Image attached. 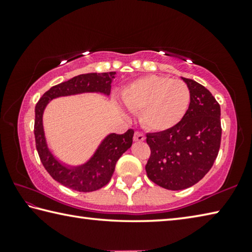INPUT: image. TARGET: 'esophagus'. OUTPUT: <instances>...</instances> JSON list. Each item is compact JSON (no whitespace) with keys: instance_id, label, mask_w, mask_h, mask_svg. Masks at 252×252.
<instances>
[{"instance_id":"1","label":"esophagus","mask_w":252,"mask_h":252,"mask_svg":"<svg viewBox=\"0 0 252 252\" xmlns=\"http://www.w3.org/2000/svg\"><path fill=\"white\" fill-rule=\"evenodd\" d=\"M133 140H134V141H138V142H142V141H144V140H146V136H144L143 132L135 131L134 135H133Z\"/></svg>"}]
</instances>
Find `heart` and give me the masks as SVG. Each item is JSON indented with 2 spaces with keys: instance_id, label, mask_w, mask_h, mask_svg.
I'll use <instances>...</instances> for the list:
<instances>
[{
  "instance_id": "b5f03b06",
  "label": "heart",
  "mask_w": 252,
  "mask_h": 252,
  "mask_svg": "<svg viewBox=\"0 0 252 252\" xmlns=\"http://www.w3.org/2000/svg\"><path fill=\"white\" fill-rule=\"evenodd\" d=\"M131 112H140V121L153 131L170 129L180 122L190 103V90L181 80L144 76L127 85L121 93Z\"/></svg>"
}]
</instances>
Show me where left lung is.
Here are the masks:
<instances>
[{"mask_svg": "<svg viewBox=\"0 0 252 252\" xmlns=\"http://www.w3.org/2000/svg\"><path fill=\"white\" fill-rule=\"evenodd\" d=\"M190 104L180 122L147 134L150 158L146 164L152 182L168 190H183L199 182L212 168L221 143L220 104L198 82L182 78Z\"/></svg>", "mask_w": 252, "mask_h": 252, "instance_id": "1", "label": "left lung"}]
</instances>
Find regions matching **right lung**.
<instances>
[{
  "label": "right lung",
  "instance_id": "add662e5",
  "mask_svg": "<svg viewBox=\"0 0 252 252\" xmlns=\"http://www.w3.org/2000/svg\"><path fill=\"white\" fill-rule=\"evenodd\" d=\"M114 74L116 72L88 73L74 76L69 81L51 88L41 96L35 105L34 136L42 164L55 181L79 192H92L108 185L112 178L117 161L131 147L134 131L129 129L123 134L112 133L108 135L88 163L78 168L67 169L54 159L46 147L42 126V114L48 102L54 97L82 92H102L110 94L111 82Z\"/></svg>",
  "mask_w": 252,
  "mask_h": 252
}]
</instances>
